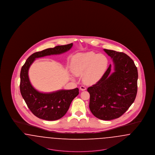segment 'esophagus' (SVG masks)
Wrapping results in <instances>:
<instances>
[{"instance_id":"1","label":"esophagus","mask_w":155,"mask_h":155,"mask_svg":"<svg viewBox=\"0 0 155 155\" xmlns=\"http://www.w3.org/2000/svg\"><path fill=\"white\" fill-rule=\"evenodd\" d=\"M80 90H81V91H85V90H86L87 88L83 86V85H81V87H80Z\"/></svg>"}]
</instances>
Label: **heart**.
Here are the masks:
<instances>
[{
    "instance_id": "b5f03b06",
    "label": "heart",
    "mask_w": 155,
    "mask_h": 155,
    "mask_svg": "<svg viewBox=\"0 0 155 155\" xmlns=\"http://www.w3.org/2000/svg\"><path fill=\"white\" fill-rule=\"evenodd\" d=\"M108 66V60L102 54L90 52L79 53L72 61V71L82 75V81L88 85L96 84L103 77Z\"/></svg>"
}]
</instances>
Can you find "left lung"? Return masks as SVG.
<instances>
[{
    "label": "left lung",
    "instance_id": "8db88e82",
    "mask_svg": "<svg viewBox=\"0 0 155 155\" xmlns=\"http://www.w3.org/2000/svg\"><path fill=\"white\" fill-rule=\"evenodd\" d=\"M113 60L101 80L89 87V109L97 118L111 120L121 116L135 101L137 94V68L128 55L123 52L103 49Z\"/></svg>",
    "mask_w": 155,
    "mask_h": 155
}]
</instances>
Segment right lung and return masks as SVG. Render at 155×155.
Masks as SVG:
<instances>
[{
	"instance_id": "right-lung-1",
	"label": "right lung",
	"mask_w": 155,
	"mask_h": 155,
	"mask_svg": "<svg viewBox=\"0 0 155 155\" xmlns=\"http://www.w3.org/2000/svg\"><path fill=\"white\" fill-rule=\"evenodd\" d=\"M73 43L48 48L31 54L22 66L20 72L21 94L31 111L38 118L48 121L57 120L63 117L70 104L79 94L78 88L59 90L51 93H42L34 88L30 82L28 70L37 58L52 54H60L69 51Z\"/></svg>"
}]
</instances>
